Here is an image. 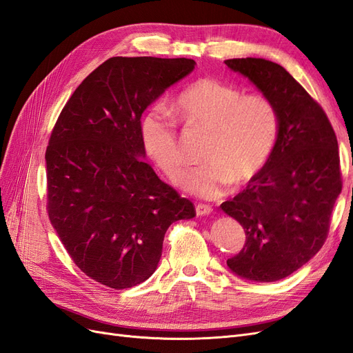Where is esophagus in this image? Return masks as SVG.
<instances>
[{"label": "esophagus", "instance_id": "obj_1", "mask_svg": "<svg viewBox=\"0 0 353 353\" xmlns=\"http://www.w3.org/2000/svg\"><path fill=\"white\" fill-rule=\"evenodd\" d=\"M196 213H197V216L209 215V213H212V206L203 205V203H199V205H196Z\"/></svg>", "mask_w": 353, "mask_h": 353}]
</instances>
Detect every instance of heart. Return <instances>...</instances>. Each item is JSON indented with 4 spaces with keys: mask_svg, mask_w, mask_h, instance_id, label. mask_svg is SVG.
<instances>
[{
    "mask_svg": "<svg viewBox=\"0 0 353 353\" xmlns=\"http://www.w3.org/2000/svg\"><path fill=\"white\" fill-rule=\"evenodd\" d=\"M174 112L190 128L208 131L201 159L183 185L205 199L225 194L232 183L249 184L268 163L279 137V110L263 94H244L225 79L206 77L188 85L174 103ZM141 143L156 166L172 181L185 168L175 117L162 105L143 116Z\"/></svg>",
    "mask_w": 353,
    "mask_h": 353,
    "instance_id": "1",
    "label": "heart"
}]
</instances>
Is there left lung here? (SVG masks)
Instances as JSON below:
<instances>
[{"label":"left lung","instance_id":"obj_1","mask_svg":"<svg viewBox=\"0 0 353 353\" xmlns=\"http://www.w3.org/2000/svg\"><path fill=\"white\" fill-rule=\"evenodd\" d=\"M279 110V137L268 163L221 208L245 232L232 272L256 283L285 279L323 248L341 191L339 144L325 112L283 66L263 59H230Z\"/></svg>","mask_w":353,"mask_h":353}]
</instances>
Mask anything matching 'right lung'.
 <instances>
[{
	"label": "right lung",
	"instance_id": "obj_1",
	"mask_svg": "<svg viewBox=\"0 0 353 353\" xmlns=\"http://www.w3.org/2000/svg\"><path fill=\"white\" fill-rule=\"evenodd\" d=\"M191 59L112 57L63 108L46 152L47 212L74 265L116 290L145 281L170 223L194 205L141 157V114L194 69Z\"/></svg>",
	"mask_w": 353,
	"mask_h": 353
}]
</instances>
